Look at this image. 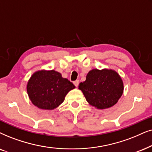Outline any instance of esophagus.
<instances>
[{
  "label": "esophagus",
  "mask_w": 152,
  "mask_h": 152,
  "mask_svg": "<svg viewBox=\"0 0 152 152\" xmlns=\"http://www.w3.org/2000/svg\"><path fill=\"white\" fill-rule=\"evenodd\" d=\"M74 86H76V87H78V84H79V80H75V81L74 82Z\"/></svg>",
  "instance_id": "34e87169"
}]
</instances>
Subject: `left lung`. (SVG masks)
Instances as JSON below:
<instances>
[{"label": "left lung", "mask_w": 152, "mask_h": 152, "mask_svg": "<svg viewBox=\"0 0 152 152\" xmlns=\"http://www.w3.org/2000/svg\"><path fill=\"white\" fill-rule=\"evenodd\" d=\"M78 89L90 106L102 110L117 104L124 92V83L116 71L93 69L87 74L86 80L79 84Z\"/></svg>", "instance_id": "obj_1"}]
</instances>
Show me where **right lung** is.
I'll return each instance as SVG.
<instances>
[{
    "label": "right lung",
    "instance_id": "add662e5",
    "mask_svg": "<svg viewBox=\"0 0 152 152\" xmlns=\"http://www.w3.org/2000/svg\"><path fill=\"white\" fill-rule=\"evenodd\" d=\"M76 87L55 70H38L30 76L26 90L32 104L42 110H53Z\"/></svg>",
    "mask_w": 152,
    "mask_h": 152
}]
</instances>
